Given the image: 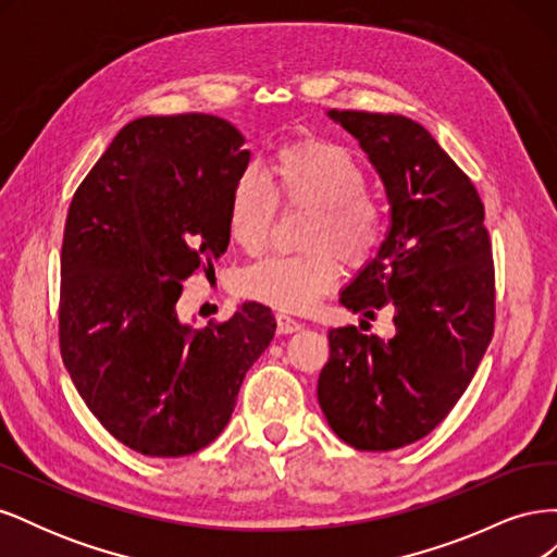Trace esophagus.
Listing matches in <instances>:
<instances>
[{
    "mask_svg": "<svg viewBox=\"0 0 557 557\" xmlns=\"http://www.w3.org/2000/svg\"><path fill=\"white\" fill-rule=\"evenodd\" d=\"M276 330H278V334H293V332L301 330V323L288 313H276Z\"/></svg>",
    "mask_w": 557,
    "mask_h": 557,
    "instance_id": "34e87169",
    "label": "esophagus"
}]
</instances>
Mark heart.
<instances>
[{
	"label": "heart",
	"instance_id": "1",
	"mask_svg": "<svg viewBox=\"0 0 557 557\" xmlns=\"http://www.w3.org/2000/svg\"><path fill=\"white\" fill-rule=\"evenodd\" d=\"M362 188L364 174L356 158L330 141L283 146L269 162L267 181L256 170L244 172L227 207L232 242L248 252L260 250L278 199L311 211L305 246L315 250L250 264L242 274V290L281 311H307L342 276L332 249L352 267L372 260L383 239V211Z\"/></svg>",
	"mask_w": 557,
	"mask_h": 557
}]
</instances>
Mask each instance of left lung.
Listing matches in <instances>:
<instances>
[{
	"label": "left lung",
	"mask_w": 557,
	"mask_h": 557,
	"mask_svg": "<svg viewBox=\"0 0 557 557\" xmlns=\"http://www.w3.org/2000/svg\"><path fill=\"white\" fill-rule=\"evenodd\" d=\"M327 117L360 144L391 207L383 244L339 301L364 318L391 307L395 336L330 330L318 404L352 448L395 450L442 423L491 344V239L474 183L423 125L395 113Z\"/></svg>",
	"instance_id": "left-lung-1"
}]
</instances>
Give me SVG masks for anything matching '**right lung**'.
Masks as SVG:
<instances>
[{"instance_id":"obj_1","label":"right lung","mask_w":557,"mask_h":557,"mask_svg":"<svg viewBox=\"0 0 557 557\" xmlns=\"http://www.w3.org/2000/svg\"><path fill=\"white\" fill-rule=\"evenodd\" d=\"M250 150L218 115L127 123L83 178L62 242L60 350L117 442L150 458L209 446L276 320L244 301L221 325L181 320L183 281L230 244L227 207Z\"/></svg>"}]
</instances>
